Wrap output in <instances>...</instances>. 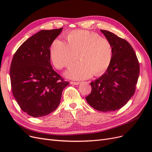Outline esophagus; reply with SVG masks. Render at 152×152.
Returning <instances> with one entry per match:
<instances>
[{"mask_svg": "<svg viewBox=\"0 0 152 152\" xmlns=\"http://www.w3.org/2000/svg\"><path fill=\"white\" fill-rule=\"evenodd\" d=\"M70 84H73V85H75V86H77V85H79V84H80V82H70Z\"/></svg>", "mask_w": 152, "mask_h": 152, "instance_id": "esophagus-1", "label": "esophagus"}]
</instances>
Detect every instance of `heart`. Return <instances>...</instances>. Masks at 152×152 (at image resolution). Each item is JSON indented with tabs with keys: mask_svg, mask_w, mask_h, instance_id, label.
<instances>
[{
	"mask_svg": "<svg viewBox=\"0 0 152 152\" xmlns=\"http://www.w3.org/2000/svg\"><path fill=\"white\" fill-rule=\"evenodd\" d=\"M66 72L67 77L81 80L106 72L112 62L113 47L107 39L87 30H74L68 34L66 43L55 39L50 49V56L58 69L68 66L78 58Z\"/></svg>",
	"mask_w": 152,
	"mask_h": 152,
	"instance_id": "obj_1",
	"label": "heart"
}]
</instances>
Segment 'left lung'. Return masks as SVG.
Here are the masks:
<instances>
[{
	"mask_svg": "<svg viewBox=\"0 0 152 152\" xmlns=\"http://www.w3.org/2000/svg\"><path fill=\"white\" fill-rule=\"evenodd\" d=\"M113 47V58L108 69L91 82L87 102L96 110L115 111L125 105L136 90L140 64L134 49L127 41L112 32L101 30Z\"/></svg>",
	"mask_w": 152,
	"mask_h": 152,
	"instance_id": "8db88e82",
	"label": "left lung"
}]
</instances>
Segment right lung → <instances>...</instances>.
Listing matches in <instances>:
<instances>
[{
	"label": "right lung",
	"instance_id": "1",
	"mask_svg": "<svg viewBox=\"0 0 152 152\" xmlns=\"http://www.w3.org/2000/svg\"><path fill=\"white\" fill-rule=\"evenodd\" d=\"M62 30L39 31L23 43L12 58L10 79L13 96L23 111L33 117L54 111L69 84L50 64L49 48Z\"/></svg>",
	"mask_w": 152,
	"mask_h": 152
}]
</instances>
